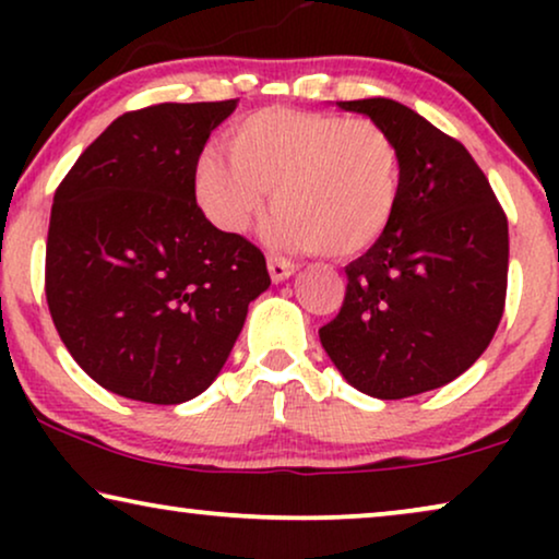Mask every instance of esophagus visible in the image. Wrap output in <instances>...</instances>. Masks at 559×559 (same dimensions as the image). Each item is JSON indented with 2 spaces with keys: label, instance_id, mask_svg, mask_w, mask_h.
<instances>
[{
  "label": "esophagus",
  "instance_id": "34e87169",
  "mask_svg": "<svg viewBox=\"0 0 559 559\" xmlns=\"http://www.w3.org/2000/svg\"><path fill=\"white\" fill-rule=\"evenodd\" d=\"M266 270H270L272 282H285L297 272V264L287 262V259H280V257H270L266 259Z\"/></svg>",
  "mask_w": 559,
  "mask_h": 559
}]
</instances>
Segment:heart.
<instances>
[{"label": "heart", "instance_id": "b5f03b06", "mask_svg": "<svg viewBox=\"0 0 559 559\" xmlns=\"http://www.w3.org/2000/svg\"><path fill=\"white\" fill-rule=\"evenodd\" d=\"M228 152L205 150L193 167L198 205L221 231H251L270 193L274 247L354 257L394 221L402 152L377 121L272 106L231 127Z\"/></svg>", "mask_w": 559, "mask_h": 559}]
</instances>
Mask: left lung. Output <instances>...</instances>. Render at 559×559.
Here are the masks:
<instances>
[{
  "instance_id": "left-lung-1",
  "label": "left lung",
  "mask_w": 559,
  "mask_h": 559,
  "mask_svg": "<svg viewBox=\"0 0 559 559\" xmlns=\"http://www.w3.org/2000/svg\"><path fill=\"white\" fill-rule=\"evenodd\" d=\"M377 121L402 152V198L384 236L346 266V300L320 328L358 392L404 400L478 361L501 323L509 224L461 142L392 98L338 102Z\"/></svg>"
}]
</instances>
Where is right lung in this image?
<instances>
[{"instance_id": "1", "label": "right lung", "mask_w": 559, "mask_h": 559, "mask_svg": "<svg viewBox=\"0 0 559 559\" xmlns=\"http://www.w3.org/2000/svg\"><path fill=\"white\" fill-rule=\"evenodd\" d=\"M236 104H157L114 119L52 198V323L75 364L127 400L205 392L270 287L262 251L195 203V159Z\"/></svg>"}]
</instances>
